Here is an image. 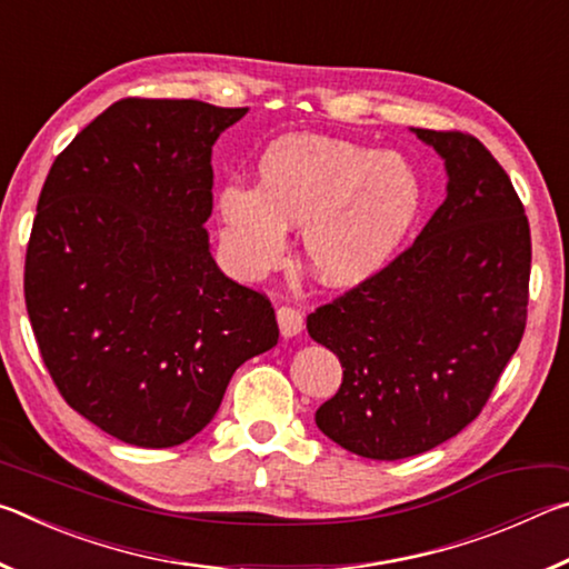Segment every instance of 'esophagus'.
Wrapping results in <instances>:
<instances>
[{
    "label": "esophagus",
    "mask_w": 569,
    "mask_h": 569,
    "mask_svg": "<svg viewBox=\"0 0 569 569\" xmlns=\"http://www.w3.org/2000/svg\"><path fill=\"white\" fill-rule=\"evenodd\" d=\"M276 319H278V329H281V336H286V339H293V336L303 331V313L293 306L278 308Z\"/></svg>",
    "instance_id": "34e87169"
}]
</instances>
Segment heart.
<instances>
[{"instance_id":"1","label":"heart","mask_w":569,"mask_h":569,"mask_svg":"<svg viewBox=\"0 0 569 569\" xmlns=\"http://www.w3.org/2000/svg\"><path fill=\"white\" fill-rule=\"evenodd\" d=\"M258 186L233 180L218 196L228 261L263 276L281 261L288 228L301 226L313 276L361 281L387 261L419 208V182L393 152L326 134H286L258 162Z\"/></svg>"}]
</instances>
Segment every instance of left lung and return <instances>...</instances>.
<instances>
[{"label": "left lung", "instance_id": "1", "mask_svg": "<svg viewBox=\"0 0 569 569\" xmlns=\"http://www.w3.org/2000/svg\"><path fill=\"white\" fill-rule=\"evenodd\" d=\"M447 198L389 266L306 319L343 381L316 423L353 455L393 461L457 437L522 341L532 240L522 200L475 134L421 130Z\"/></svg>", "mask_w": 569, "mask_h": 569}]
</instances>
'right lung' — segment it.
I'll list each match as a JSON object with an SVG mask.
<instances>
[{
  "label": "right lung",
  "mask_w": 569,
  "mask_h": 569,
  "mask_svg": "<svg viewBox=\"0 0 569 569\" xmlns=\"http://www.w3.org/2000/svg\"><path fill=\"white\" fill-rule=\"evenodd\" d=\"M248 108L124 98L52 162L24 261L42 361L70 407L124 445L178 447L240 363L273 349L271 301L210 256L213 146Z\"/></svg>",
  "instance_id": "obj_1"
}]
</instances>
